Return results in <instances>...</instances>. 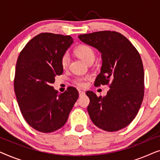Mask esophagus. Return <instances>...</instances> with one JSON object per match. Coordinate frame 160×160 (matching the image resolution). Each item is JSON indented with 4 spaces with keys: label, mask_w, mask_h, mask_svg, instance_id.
<instances>
[{
    "label": "esophagus",
    "mask_w": 160,
    "mask_h": 160,
    "mask_svg": "<svg viewBox=\"0 0 160 160\" xmlns=\"http://www.w3.org/2000/svg\"><path fill=\"white\" fill-rule=\"evenodd\" d=\"M78 93H79L80 97L81 96L85 95V92L84 90H82V89H79V90H78Z\"/></svg>",
    "instance_id": "34e87169"
}]
</instances>
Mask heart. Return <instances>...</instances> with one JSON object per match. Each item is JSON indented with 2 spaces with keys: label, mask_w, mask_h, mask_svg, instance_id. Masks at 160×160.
<instances>
[{
  "label": "heart",
  "mask_w": 160,
  "mask_h": 160,
  "mask_svg": "<svg viewBox=\"0 0 160 160\" xmlns=\"http://www.w3.org/2000/svg\"><path fill=\"white\" fill-rule=\"evenodd\" d=\"M75 53L84 62L88 63L93 62L95 60V54L93 49L88 45H81L75 49ZM70 62V56L68 53H65L60 60V64L63 68H66ZM88 77L87 76H78L73 80V83L78 87H84Z\"/></svg>",
  "instance_id": "1"
}]
</instances>
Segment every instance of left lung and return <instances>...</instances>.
Wrapping results in <instances>:
<instances>
[{
    "instance_id": "1",
    "label": "left lung",
    "mask_w": 160,
    "mask_h": 160,
    "mask_svg": "<svg viewBox=\"0 0 160 160\" xmlns=\"http://www.w3.org/2000/svg\"><path fill=\"white\" fill-rule=\"evenodd\" d=\"M78 38L102 54V67L95 85L110 87L104 97L86 92L90 100L87 111L91 120L108 132L124 128L136 117L143 99L144 71L140 54L118 32L98 31L80 35Z\"/></svg>"
}]
</instances>
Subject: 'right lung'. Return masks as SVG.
<instances>
[{
    "instance_id": "add662e5",
    "label": "right lung",
    "mask_w": 160,
    "mask_h": 160,
    "mask_svg": "<svg viewBox=\"0 0 160 160\" xmlns=\"http://www.w3.org/2000/svg\"><path fill=\"white\" fill-rule=\"evenodd\" d=\"M73 41L71 36L43 32L32 38L17 59L14 92L27 123L41 132H54L67 122L78 98L68 87L62 94L52 86L63 68L60 60Z\"/></svg>"
}]
</instances>
